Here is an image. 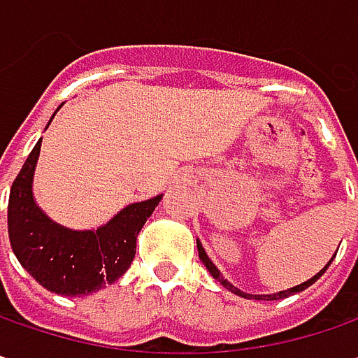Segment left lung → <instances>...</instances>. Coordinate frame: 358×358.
<instances>
[{
  "label": "left lung",
  "mask_w": 358,
  "mask_h": 358,
  "mask_svg": "<svg viewBox=\"0 0 358 358\" xmlns=\"http://www.w3.org/2000/svg\"><path fill=\"white\" fill-rule=\"evenodd\" d=\"M198 255H200L202 264L206 265V269H208V271L212 273V278L217 279V281H220V283H222V285H224L226 289L231 291V293H236V295H241V297H248V299H257V301H275V299H283V297H289V295H293V293H299V291L307 289L309 285H313L315 281H317V279H319L321 275H323V273H325V269L329 267V264H331V262H329V264H327L325 267H323V269H321V271L317 273V275H313L311 279H307L305 283L297 285V287H291V289H287V291H279V293H273V295H250V293H243V291H240L238 287H234V285L229 283L228 279L222 278V273L217 271L216 265L210 262V257H208V255H206V252H203V248H202V243H200V241H198Z\"/></svg>",
  "instance_id": "obj_1"
}]
</instances>
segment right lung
<instances>
[{"instance_id": "right-lung-1", "label": "right lung", "mask_w": 358, "mask_h": 358, "mask_svg": "<svg viewBox=\"0 0 358 358\" xmlns=\"http://www.w3.org/2000/svg\"><path fill=\"white\" fill-rule=\"evenodd\" d=\"M39 150L41 141L35 144L11 184L7 203L11 250L45 289L83 297L115 283L129 269L136 253V236L162 196L130 203L96 231L61 228L33 202V170Z\"/></svg>"}]
</instances>
